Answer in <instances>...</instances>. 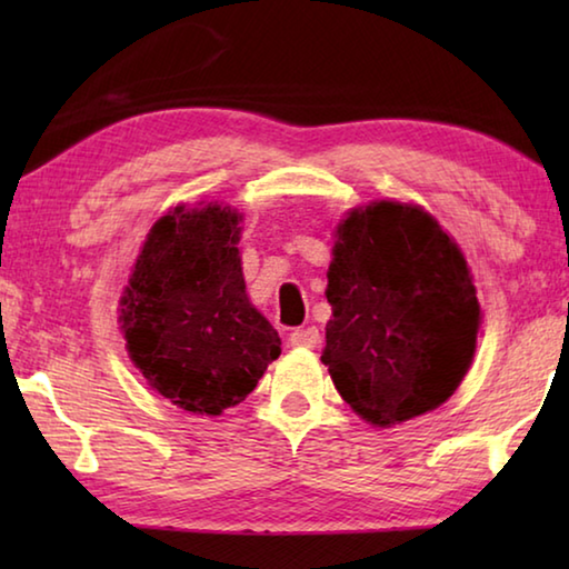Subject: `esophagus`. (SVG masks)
I'll return each instance as SVG.
<instances>
[{"label":"esophagus","mask_w":569,"mask_h":569,"mask_svg":"<svg viewBox=\"0 0 569 569\" xmlns=\"http://www.w3.org/2000/svg\"><path fill=\"white\" fill-rule=\"evenodd\" d=\"M288 341H291V346H296V349H313V346L321 341V333H319V329H316V326H308V329L291 331Z\"/></svg>","instance_id":"34e87169"}]
</instances>
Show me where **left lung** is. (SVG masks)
<instances>
[{
    "label": "left lung",
    "mask_w": 569,
    "mask_h": 569,
    "mask_svg": "<svg viewBox=\"0 0 569 569\" xmlns=\"http://www.w3.org/2000/svg\"><path fill=\"white\" fill-rule=\"evenodd\" d=\"M321 361L361 419L391 427L445 403L475 359L477 288L427 210L353 208L336 228Z\"/></svg>",
    "instance_id": "obj_1"
}]
</instances>
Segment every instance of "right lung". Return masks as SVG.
I'll list each match as a JSON object with an SVG mask.
<instances>
[{
    "mask_svg": "<svg viewBox=\"0 0 569 569\" xmlns=\"http://www.w3.org/2000/svg\"><path fill=\"white\" fill-rule=\"evenodd\" d=\"M240 220L230 206L172 208L150 228L120 298L132 363L176 407L218 417L281 356V339L248 301Z\"/></svg>",
    "mask_w": 569,
    "mask_h": 569,
    "instance_id": "obj_1",
    "label": "right lung"
}]
</instances>
